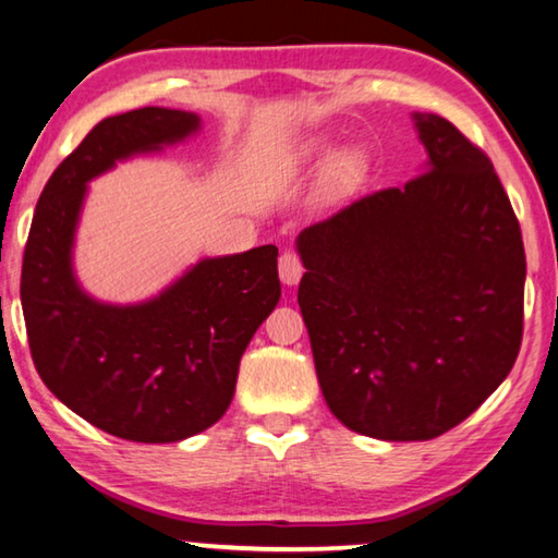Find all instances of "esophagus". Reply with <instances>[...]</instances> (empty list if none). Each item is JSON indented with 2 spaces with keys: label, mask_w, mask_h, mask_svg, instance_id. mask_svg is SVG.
Wrapping results in <instances>:
<instances>
[{
  "label": "esophagus",
  "mask_w": 558,
  "mask_h": 558,
  "mask_svg": "<svg viewBox=\"0 0 558 558\" xmlns=\"http://www.w3.org/2000/svg\"><path fill=\"white\" fill-rule=\"evenodd\" d=\"M278 270H280L282 286L295 288L298 282H300V278H302V263L298 258V253L282 251L280 253V260H278Z\"/></svg>",
  "instance_id": "obj_1"
}]
</instances>
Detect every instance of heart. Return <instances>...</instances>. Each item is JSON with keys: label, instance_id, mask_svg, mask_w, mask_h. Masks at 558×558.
<instances>
[{"label": "heart", "instance_id": "b5f03b06", "mask_svg": "<svg viewBox=\"0 0 558 558\" xmlns=\"http://www.w3.org/2000/svg\"><path fill=\"white\" fill-rule=\"evenodd\" d=\"M313 149V147H310ZM354 165H356V157L352 149H339L332 157L327 159L325 165V184L327 186H339L344 184L349 177L354 172Z\"/></svg>", "mask_w": 558, "mask_h": 558}]
</instances>
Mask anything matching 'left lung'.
<instances>
[{
    "instance_id": "left-lung-1",
    "label": "left lung",
    "mask_w": 558,
    "mask_h": 558,
    "mask_svg": "<svg viewBox=\"0 0 558 558\" xmlns=\"http://www.w3.org/2000/svg\"><path fill=\"white\" fill-rule=\"evenodd\" d=\"M418 177L300 231L298 302L325 401L349 430L430 440L512 372L524 243L495 167L446 118L413 112Z\"/></svg>"
}]
</instances>
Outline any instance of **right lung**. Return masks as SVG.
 Returning <instances> with one entry per match:
<instances>
[{"instance_id":"1","label":"right lung","mask_w":558,"mask_h":558,"mask_svg":"<svg viewBox=\"0 0 558 558\" xmlns=\"http://www.w3.org/2000/svg\"><path fill=\"white\" fill-rule=\"evenodd\" d=\"M202 130L189 110L140 108L100 120L36 204L22 310L41 381L110 436L177 442L229 409L241 356L280 300L278 248L202 258L143 302H102L75 278L73 245L88 182Z\"/></svg>"}]
</instances>
